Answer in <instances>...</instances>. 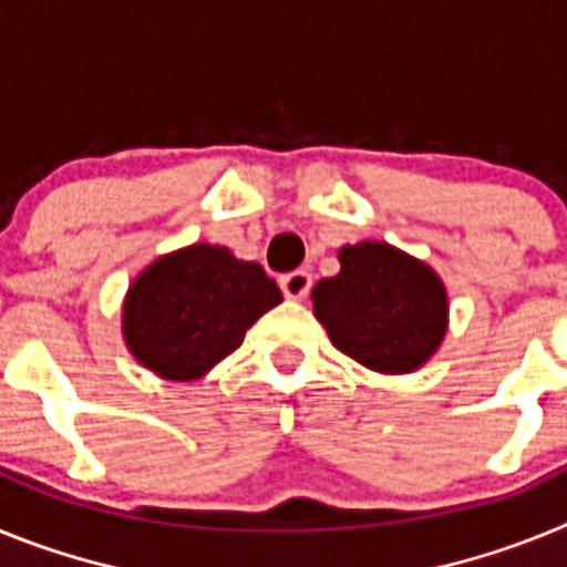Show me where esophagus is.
Returning <instances> with one entry per match:
<instances>
[{
  "label": "esophagus",
  "mask_w": 567,
  "mask_h": 567,
  "mask_svg": "<svg viewBox=\"0 0 567 567\" xmlns=\"http://www.w3.org/2000/svg\"><path fill=\"white\" fill-rule=\"evenodd\" d=\"M280 289L287 295L289 300H303L312 289V275L307 269H295V272L280 275Z\"/></svg>",
  "instance_id": "esophagus-1"
}]
</instances>
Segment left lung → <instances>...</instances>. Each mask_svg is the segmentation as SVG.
Segmentation results:
<instances>
[{
  "instance_id": "obj_1",
  "label": "left lung",
  "mask_w": 567,
  "mask_h": 567,
  "mask_svg": "<svg viewBox=\"0 0 567 567\" xmlns=\"http://www.w3.org/2000/svg\"><path fill=\"white\" fill-rule=\"evenodd\" d=\"M338 260L340 272L312 289V312L329 340L372 372H417L449 332L443 278L385 240L346 244Z\"/></svg>"
}]
</instances>
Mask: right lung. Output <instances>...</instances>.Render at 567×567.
Segmentation results:
<instances>
[{
  "label": "right lung",
  "instance_id": "right-lung-1",
  "mask_svg": "<svg viewBox=\"0 0 567 567\" xmlns=\"http://www.w3.org/2000/svg\"><path fill=\"white\" fill-rule=\"evenodd\" d=\"M280 300L260 264L218 244H189L135 275L124 295L122 334L130 354L158 378L198 380Z\"/></svg>",
  "mask_w": 567,
  "mask_h": 567
}]
</instances>
